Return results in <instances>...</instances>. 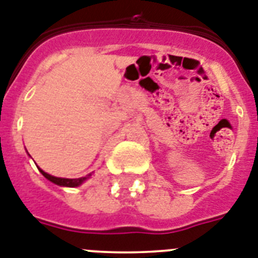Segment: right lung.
I'll return each instance as SVG.
<instances>
[{
  "instance_id": "1",
  "label": "right lung",
  "mask_w": 258,
  "mask_h": 258,
  "mask_svg": "<svg viewBox=\"0 0 258 258\" xmlns=\"http://www.w3.org/2000/svg\"><path fill=\"white\" fill-rule=\"evenodd\" d=\"M39 171H40V172L43 173L44 177H47L49 181L54 182V184L61 186H70V188H73V186H78L87 179V177H79V179H62V177H54V176L49 175V173L44 172L43 169L40 168H39Z\"/></svg>"
}]
</instances>
